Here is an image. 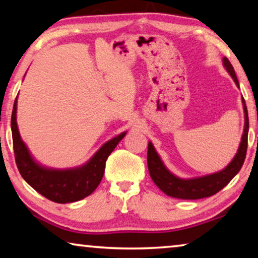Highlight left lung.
Returning <instances> with one entry per match:
<instances>
[{"mask_svg":"<svg viewBox=\"0 0 258 258\" xmlns=\"http://www.w3.org/2000/svg\"><path fill=\"white\" fill-rule=\"evenodd\" d=\"M223 63L226 70L234 79L235 84L239 88V82H237L235 71L233 69V66L228 61L227 57L223 58ZM243 110H244V130L241 143L237 150V153L233 160L229 162L228 166H226L220 172L210 174V175L195 177V179H180L169 172L162 164L160 157L154 150L151 142H149L148 148V167L150 172V176L153 180L154 183L159 188L162 192L170 197L179 198V200H200L215 195L218 191H220L225 185L229 183L233 177H234L239 170L242 167L245 153L248 148V130H249V118L248 110L245 106L244 99L242 98Z\"/></svg>","mask_w":258,"mask_h":258,"instance_id":"8db88e82","label":"left lung"}]
</instances>
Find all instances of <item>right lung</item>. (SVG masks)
<instances>
[{
    "label": "right lung",
    "mask_w": 258,
    "mask_h": 258,
    "mask_svg": "<svg viewBox=\"0 0 258 258\" xmlns=\"http://www.w3.org/2000/svg\"><path fill=\"white\" fill-rule=\"evenodd\" d=\"M16 113L17 98L11 114V133L15 159L19 173L34 190L55 203H71L91 195L104 176L107 158L116 148L118 142L125 136V133H122L105 143L90 161L82 167L73 169L46 168L33 160L26 145L22 141L16 122Z\"/></svg>",
    "instance_id": "right-lung-1"
}]
</instances>
